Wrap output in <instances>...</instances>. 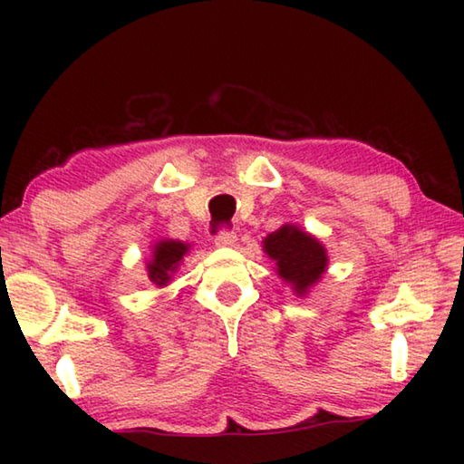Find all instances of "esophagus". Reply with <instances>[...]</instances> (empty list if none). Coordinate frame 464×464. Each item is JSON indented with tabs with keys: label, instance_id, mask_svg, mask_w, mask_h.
<instances>
[{
	"label": "esophagus",
	"instance_id": "obj_1",
	"mask_svg": "<svg viewBox=\"0 0 464 464\" xmlns=\"http://www.w3.org/2000/svg\"><path fill=\"white\" fill-rule=\"evenodd\" d=\"M235 243H237V233L229 231V229L218 231V235L215 237V246L217 247H233Z\"/></svg>",
	"mask_w": 464,
	"mask_h": 464
}]
</instances>
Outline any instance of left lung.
<instances>
[{"instance_id":"1","label":"left lung","mask_w":464,"mask_h":464,"mask_svg":"<svg viewBox=\"0 0 464 464\" xmlns=\"http://www.w3.org/2000/svg\"><path fill=\"white\" fill-rule=\"evenodd\" d=\"M264 251L276 262L278 276L296 295H307L327 270V251L313 235L296 225H282L264 239Z\"/></svg>"}]
</instances>
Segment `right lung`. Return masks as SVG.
<instances>
[{
    "label": "right lung",
    "mask_w": 464,
    "mask_h": 464,
    "mask_svg": "<svg viewBox=\"0 0 464 464\" xmlns=\"http://www.w3.org/2000/svg\"><path fill=\"white\" fill-rule=\"evenodd\" d=\"M188 249H190V246H186L182 241H174V239L157 241L153 246L151 260L147 262L149 280L157 286H166L171 280V274L178 270L179 262L184 260Z\"/></svg>",
    "instance_id": "add662e5"
}]
</instances>
